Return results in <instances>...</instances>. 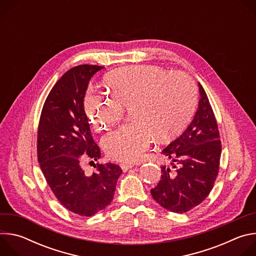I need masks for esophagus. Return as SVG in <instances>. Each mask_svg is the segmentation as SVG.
Here are the masks:
<instances>
[{
    "instance_id": "esophagus-1",
    "label": "esophagus",
    "mask_w": 256,
    "mask_h": 256,
    "mask_svg": "<svg viewBox=\"0 0 256 256\" xmlns=\"http://www.w3.org/2000/svg\"><path fill=\"white\" fill-rule=\"evenodd\" d=\"M132 167H134V164H132V163H122L120 164V168L122 169V171H128V169H130Z\"/></svg>"
}]
</instances>
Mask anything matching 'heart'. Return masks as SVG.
<instances>
[{
    "label": "heart",
    "instance_id": "1",
    "mask_svg": "<svg viewBox=\"0 0 256 256\" xmlns=\"http://www.w3.org/2000/svg\"><path fill=\"white\" fill-rule=\"evenodd\" d=\"M109 93L89 90L84 99L87 118L96 132L116 124L130 108L132 122L108 134L102 147L114 161L134 162L148 150L155 136L164 142L184 130L198 104V87L182 72L154 64H132L107 74Z\"/></svg>",
    "mask_w": 256,
    "mask_h": 256
}]
</instances>
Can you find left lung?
<instances>
[{
	"label": "left lung",
	"instance_id": "obj_1",
	"mask_svg": "<svg viewBox=\"0 0 256 256\" xmlns=\"http://www.w3.org/2000/svg\"><path fill=\"white\" fill-rule=\"evenodd\" d=\"M198 87V112L184 132L162 151L172 161L161 167V179L151 190L153 198L174 212H186L202 202L220 168V132L208 98L202 86Z\"/></svg>",
	"mask_w": 256,
	"mask_h": 256
}]
</instances>
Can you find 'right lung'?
I'll return each instance as SVG.
<instances>
[{
    "instance_id": "add662e5",
    "label": "right lung",
    "mask_w": 256,
    "mask_h": 256,
    "mask_svg": "<svg viewBox=\"0 0 256 256\" xmlns=\"http://www.w3.org/2000/svg\"><path fill=\"white\" fill-rule=\"evenodd\" d=\"M102 68L81 64L66 72L46 99L38 130V158L48 184L66 208L83 216H91L112 202L122 172L114 163H97L92 175L82 168L86 159L101 157L84 98L90 79Z\"/></svg>"
}]
</instances>
